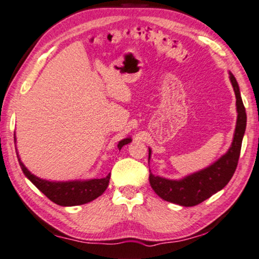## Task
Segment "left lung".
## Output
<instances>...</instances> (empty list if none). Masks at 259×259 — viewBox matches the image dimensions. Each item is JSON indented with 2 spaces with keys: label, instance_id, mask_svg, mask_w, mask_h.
I'll return each instance as SVG.
<instances>
[{
  "label": "left lung",
  "instance_id": "obj_1",
  "mask_svg": "<svg viewBox=\"0 0 259 259\" xmlns=\"http://www.w3.org/2000/svg\"><path fill=\"white\" fill-rule=\"evenodd\" d=\"M229 78H231L234 92H235L237 109L236 128L232 146L229 147L227 153L213 165L198 173L189 175L180 181L159 178L150 171L149 180L151 187L155 194L163 200L179 204L181 206H195L225 188L235 173L241 153L242 139H243L245 125H247V114H245V108L241 98L239 84L232 72H229ZM150 154L151 150L149 151V159Z\"/></svg>",
  "mask_w": 259,
  "mask_h": 259
}]
</instances>
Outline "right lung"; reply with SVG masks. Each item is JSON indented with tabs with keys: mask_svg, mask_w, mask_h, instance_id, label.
Here are the masks:
<instances>
[{
	"mask_svg": "<svg viewBox=\"0 0 259 259\" xmlns=\"http://www.w3.org/2000/svg\"><path fill=\"white\" fill-rule=\"evenodd\" d=\"M16 139V137L14 136ZM131 142L130 138L122 139L118 143V150L122 149L123 145L128 144ZM17 158L19 161V166L22 168L23 173L26 178L34 184V186L42 192V194L61 206H75V205H81L92 202L93 199L104 194V191L107 189L110 174H108L104 179H94L89 181H72V182H49L46 180H41L36 178L33 174H31L27 170V168L23 165L20 159Z\"/></svg>",
	"mask_w": 259,
	"mask_h": 259,
	"instance_id": "obj_1",
	"label": "right lung"
}]
</instances>
